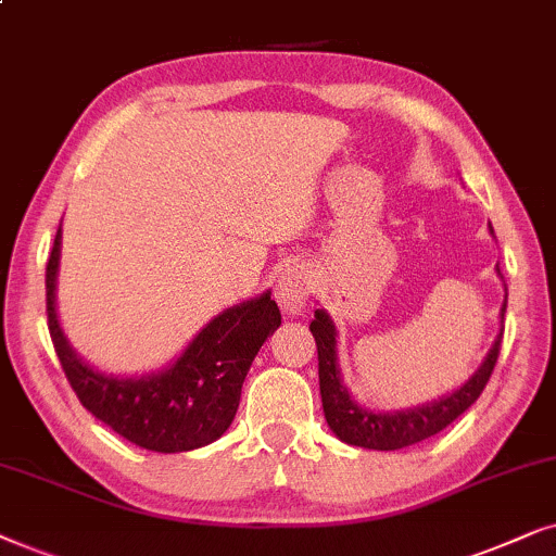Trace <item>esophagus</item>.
Instances as JSON below:
<instances>
[{"mask_svg": "<svg viewBox=\"0 0 556 556\" xmlns=\"http://www.w3.org/2000/svg\"><path fill=\"white\" fill-rule=\"evenodd\" d=\"M313 292V271L305 264L290 266L277 282V300L287 315H300Z\"/></svg>", "mask_w": 556, "mask_h": 556, "instance_id": "34e87169", "label": "esophagus"}]
</instances>
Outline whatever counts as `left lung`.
Listing matches in <instances>:
<instances>
[{
  "mask_svg": "<svg viewBox=\"0 0 556 556\" xmlns=\"http://www.w3.org/2000/svg\"><path fill=\"white\" fill-rule=\"evenodd\" d=\"M495 271L501 274L498 266H495ZM503 313H506V302H503L501 307V323ZM309 332H313L317 343V374H320V396L328 427L336 432L338 440L366 450H402L417 445V442L432 438V434L442 432L447 425H453V421L460 417L468 406L476 404V399L483 394L485 383L491 379L495 368V361H498L503 340L501 328L498 338L493 340L491 351H488L485 361L480 364L478 371L450 396H442L432 404L414 406V409L406 412H368L364 406L353 402L348 389L343 387V381H340L336 348L338 332L325 309H315V320L309 323Z\"/></svg>",
  "mask_w": 556,
  "mask_h": 556,
  "instance_id": "8db88e82",
  "label": "left lung"
}]
</instances>
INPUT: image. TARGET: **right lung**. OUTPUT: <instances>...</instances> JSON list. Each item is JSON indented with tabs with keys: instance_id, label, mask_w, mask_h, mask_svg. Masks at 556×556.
<instances>
[{
	"instance_id": "add662e5",
	"label": "right lung",
	"mask_w": 556,
	"mask_h": 556,
	"mask_svg": "<svg viewBox=\"0 0 556 556\" xmlns=\"http://www.w3.org/2000/svg\"><path fill=\"white\" fill-rule=\"evenodd\" d=\"M61 228L46 266L48 330L65 379L96 419L152 453H188L216 442L231 427L251 361L282 325L269 292L213 317L180 358L150 376H109L78 358L55 313Z\"/></svg>"
}]
</instances>
